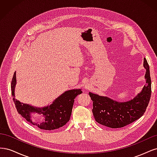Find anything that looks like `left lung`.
<instances>
[{"label": "left lung", "mask_w": 157, "mask_h": 157, "mask_svg": "<svg viewBox=\"0 0 157 157\" xmlns=\"http://www.w3.org/2000/svg\"><path fill=\"white\" fill-rule=\"evenodd\" d=\"M144 67L146 69V84L141 92L129 101L119 102L107 96L89 92L93 101V115L99 124L112 128H122L144 115L151 95L149 66L145 58L144 60Z\"/></svg>", "instance_id": "8db88e82"}]
</instances>
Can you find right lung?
<instances>
[{"label":"right lung","mask_w":157,"mask_h":157,"mask_svg":"<svg viewBox=\"0 0 157 157\" xmlns=\"http://www.w3.org/2000/svg\"><path fill=\"white\" fill-rule=\"evenodd\" d=\"M16 85V73H13L11 83L12 95L18 113L23 117L42 130H52L58 129L66 124L72 113L75 99L82 94L81 89H73L65 91L57 98L50 105L44 107H36L29 104L20 102L15 98V88ZM38 113L42 114L45 118L42 123L32 121L31 114Z\"/></svg>","instance_id":"obj_1"}]
</instances>
